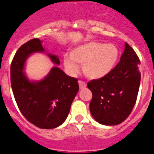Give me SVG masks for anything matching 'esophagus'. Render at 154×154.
Wrapping results in <instances>:
<instances>
[{
    "instance_id": "1",
    "label": "esophagus",
    "mask_w": 154,
    "mask_h": 154,
    "mask_svg": "<svg viewBox=\"0 0 154 154\" xmlns=\"http://www.w3.org/2000/svg\"><path fill=\"white\" fill-rule=\"evenodd\" d=\"M78 84H79V86H80V89H83V88H85V87H87V84H86L85 82L81 81V80H79Z\"/></svg>"
}]
</instances>
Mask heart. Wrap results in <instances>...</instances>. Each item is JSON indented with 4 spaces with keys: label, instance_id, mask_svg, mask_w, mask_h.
I'll use <instances>...</instances> for the list:
<instances>
[{
    "label": "heart",
    "instance_id": "obj_1",
    "mask_svg": "<svg viewBox=\"0 0 154 154\" xmlns=\"http://www.w3.org/2000/svg\"><path fill=\"white\" fill-rule=\"evenodd\" d=\"M119 57L120 51L116 45L90 42L72 49L70 57L64 56V65L71 75L78 73L77 65H82L83 73L87 78L100 80L116 68Z\"/></svg>",
    "mask_w": 154,
    "mask_h": 154
}]
</instances>
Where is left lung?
<instances>
[{"label":"left lung","mask_w":154,"mask_h":154,"mask_svg":"<svg viewBox=\"0 0 154 154\" xmlns=\"http://www.w3.org/2000/svg\"><path fill=\"white\" fill-rule=\"evenodd\" d=\"M120 62L107 77L93 80L87 87L93 93L90 110L93 119L104 125L124 122L135 105L140 82V60L125 42Z\"/></svg>","instance_id":"left-lung-1"}]
</instances>
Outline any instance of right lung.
Segmentation results:
<instances>
[{
	"label": "right lung",
	"instance_id": "right-lung-1",
	"mask_svg": "<svg viewBox=\"0 0 154 154\" xmlns=\"http://www.w3.org/2000/svg\"><path fill=\"white\" fill-rule=\"evenodd\" d=\"M39 38H33L17 50L11 66V87L23 116L36 127L52 129L64 122L79 90L77 80L54 66L44 78L30 80L24 71L26 62L35 53L47 54L59 65L57 55L47 52Z\"/></svg>",
	"mask_w": 154,
	"mask_h": 154
}]
</instances>
